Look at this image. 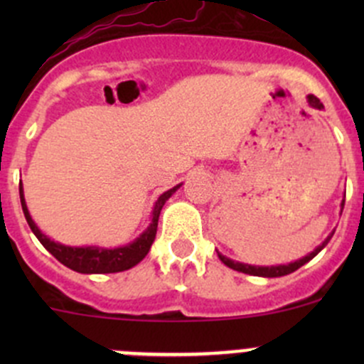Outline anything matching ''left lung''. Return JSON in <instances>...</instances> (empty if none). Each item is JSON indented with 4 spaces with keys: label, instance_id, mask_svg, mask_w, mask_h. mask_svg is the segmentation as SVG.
<instances>
[{
    "label": "left lung",
    "instance_id": "obj_1",
    "mask_svg": "<svg viewBox=\"0 0 364 364\" xmlns=\"http://www.w3.org/2000/svg\"><path fill=\"white\" fill-rule=\"evenodd\" d=\"M306 100H308V104H310L311 107H314V109H318V111H321V109H324V105H322V102L318 100L317 97H314V95H308V97H306ZM340 205H341V209H343V205H345V196H343V199H341V204H340ZM340 215H341V211H340ZM333 234H335V232H331V234H329V236L326 237V240L322 241V243L318 245V247L315 248L314 252H310V253H308V255L301 257V259L294 260V262H289V264H277V266H252V264L237 262V260H232V259H229V257L222 255V253H220L218 250H216V253H218V259L222 260V262L225 264L227 267H230V269H234V271H240V273L253 274V277L277 278V277H285V274H291V273H294V271H296V269H299L301 266H304V264H306V262H310V260L314 259V257L317 255V253L321 252L322 248H324L326 245L329 243V240H331V237H333Z\"/></svg>",
    "mask_w": 364,
    "mask_h": 364
}]
</instances>
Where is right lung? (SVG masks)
I'll use <instances>...</instances> for the list:
<instances>
[{
  "mask_svg": "<svg viewBox=\"0 0 364 364\" xmlns=\"http://www.w3.org/2000/svg\"><path fill=\"white\" fill-rule=\"evenodd\" d=\"M183 183L172 186L171 190L164 192L159 199H156V203L153 205V211H151V222H149V225L146 227L144 232L139 234V237H135L132 243L123 245V247H114V248L98 247V245L70 247V245L58 243V241L50 240L49 236H46V234L38 229V225L33 222L31 215H29L28 205H26V199H24L23 181L19 183V196H21V205H23L26 222H28L29 229H31L33 234L38 237V241L46 247L47 252L53 253V255L56 257L63 266L77 271V273L105 274V273H119V271L130 269V267L137 266V264L148 255V252L151 250V245L156 236V227H159V216H160L161 208H164V204L171 199L172 193L178 192V188Z\"/></svg>",
  "mask_w": 364,
  "mask_h": 364,
  "instance_id": "add662e5",
  "label": "right lung"
}]
</instances>
